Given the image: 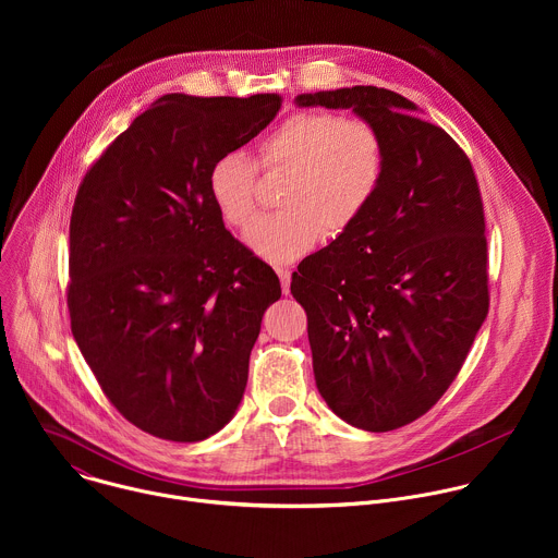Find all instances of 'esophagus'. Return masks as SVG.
Instances as JSON below:
<instances>
[{"instance_id": "obj_1", "label": "esophagus", "mask_w": 558, "mask_h": 558, "mask_svg": "<svg viewBox=\"0 0 558 558\" xmlns=\"http://www.w3.org/2000/svg\"><path fill=\"white\" fill-rule=\"evenodd\" d=\"M278 278L282 284V293H289V284H291V269L289 267H278Z\"/></svg>"}]
</instances>
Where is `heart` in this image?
Returning a JSON list of instances; mask_svg holds the SVG:
<instances>
[{
  "mask_svg": "<svg viewBox=\"0 0 558 558\" xmlns=\"http://www.w3.org/2000/svg\"><path fill=\"white\" fill-rule=\"evenodd\" d=\"M265 172H287L280 211L265 214L245 233L247 247L271 265L306 256L317 243L347 233L377 198L386 177V143L375 123L327 110L284 117L256 145ZM258 170L241 151L218 156L207 170V194L231 227L256 211Z\"/></svg>",
  "mask_w": 558,
  "mask_h": 558,
  "instance_id": "b5f03b06",
  "label": "heart"
}]
</instances>
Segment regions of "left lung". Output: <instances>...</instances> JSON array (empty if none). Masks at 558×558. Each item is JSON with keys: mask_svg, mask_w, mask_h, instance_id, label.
Masks as SVG:
<instances>
[{"mask_svg": "<svg viewBox=\"0 0 558 558\" xmlns=\"http://www.w3.org/2000/svg\"><path fill=\"white\" fill-rule=\"evenodd\" d=\"M377 125L386 177L368 211L298 265L315 384L329 409L371 433L428 413L461 371L488 306L480 183L454 138L386 88L300 95Z\"/></svg>", "mask_w": 558, "mask_h": 558, "instance_id": "8db88e82", "label": "left lung"}]
</instances>
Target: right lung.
<instances>
[{
	"mask_svg": "<svg viewBox=\"0 0 558 558\" xmlns=\"http://www.w3.org/2000/svg\"><path fill=\"white\" fill-rule=\"evenodd\" d=\"M278 95H166L76 190L70 329L110 404L170 441L218 433L243 400L276 271L225 229L207 170L280 110Z\"/></svg>",
	"mask_w": 558,
	"mask_h": 558,
	"instance_id": "right-lung-1",
	"label": "right lung"
}]
</instances>
